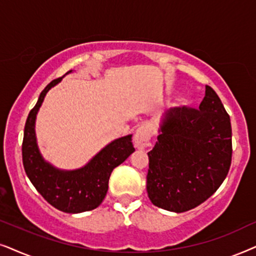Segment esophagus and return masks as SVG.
<instances>
[{
    "label": "esophagus",
    "instance_id": "obj_1",
    "mask_svg": "<svg viewBox=\"0 0 256 256\" xmlns=\"http://www.w3.org/2000/svg\"><path fill=\"white\" fill-rule=\"evenodd\" d=\"M151 136H152L151 128H150L148 125H142L140 128H138L137 131H136V134L134 138L136 148L139 150L148 148V146L150 145V139H151Z\"/></svg>",
    "mask_w": 256,
    "mask_h": 256
}]
</instances>
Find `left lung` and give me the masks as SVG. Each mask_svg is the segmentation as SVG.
I'll use <instances>...</instances> for the list:
<instances>
[{"label": "left lung", "instance_id": "8db88e82", "mask_svg": "<svg viewBox=\"0 0 256 256\" xmlns=\"http://www.w3.org/2000/svg\"><path fill=\"white\" fill-rule=\"evenodd\" d=\"M148 156L146 190L156 207L182 213L219 188L232 164V126L216 91L207 85L199 108L170 110Z\"/></svg>", "mask_w": 256, "mask_h": 256}]
</instances>
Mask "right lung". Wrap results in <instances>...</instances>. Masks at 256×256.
Here are the masks:
<instances>
[{"instance_id": "add662e5", "label": "right lung", "mask_w": 256, "mask_h": 256, "mask_svg": "<svg viewBox=\"0 0 256 256\" xmlns=\"http://www.w3.org/2000/svg\"><path fill=\"white\" fill-rule=\"evenodd\" d=\"M60 80L62 77L56 78L46 85L29 112L22 142L23 166L37 192L51 206L66 213L86 212L100 205L106 196L112 171L128 159L134 148L132 136L119 138L102 150L83 168L71 172L58 171L44 162L36 145L35 119L46 92Z\"/></svg>"}]
</instances>
